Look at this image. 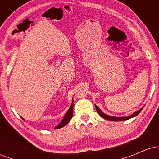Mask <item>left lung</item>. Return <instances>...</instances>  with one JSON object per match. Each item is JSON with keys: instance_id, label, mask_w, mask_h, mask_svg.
<instances>
[{"instance_id": "1", "label": "left lung", "mask_w": 159, "mask_h": 159, "mask_svg": "<svg viewBox=\"0 0 159 159\" xmlns=\"http://www.w3.org/2000/svg\"><path fill=\"white\" fill-rule=\"evenodd\" d=\"M95 107H96V111H97L98 114H99L102 117L104 118V119L107 120H110V121H115V122L124 121V120H127L129 119H131V118H132V117H134V116H136L137 115L139 114L140 111H142V109H143V107H142V108H140V109H139V110L135 111V112L133 113L132 114H131L130 116H120V117H116V116H109V115L105 114V113H103L102 111L100 110V108L97 106V105H95Z\"/></svg>"}]
</instances>
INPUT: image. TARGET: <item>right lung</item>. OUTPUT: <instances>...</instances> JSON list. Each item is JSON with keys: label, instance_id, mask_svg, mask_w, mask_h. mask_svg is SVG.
Returning <instances> with one entry per match:
<instances>
[{"label": "right lung", "instance_id": "obj_1", "mask_svg": "<svg viewBox=\"0 0 159 159\" xmlns=\"http://www.w3.org/2000/svg\"><path fill=\"white\" fill-rule=\"evenodd\" d=\"M72 115H73V100H72V104H71V106L69 107V110L67 111V112L66 113V114L64 115V116H63V119L62 120V121L58 124L55 127V129H61V128L65 126V125H66L67 124L69 123V122L70 121V120L72 119ZM22 118V117H21ZM22 119L25 120L24 118Z\"/></svg>", "mask_w": 159, "mask_h": 159}]
</instances>
